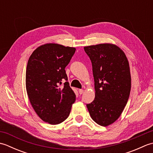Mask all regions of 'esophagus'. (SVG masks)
<instances>
[{"label": "esophagus", "mask_w": 153, "mask_h": 153, "mask_svg": "<svg viewBox=\"0 0 153 153\" xmlns=\"http://www.w3.org/2000/svg\"><path fill=\"white\" fill-rule=\"evenodd\" d=\"M78 91H79V93L80 94V95H82V94H83V93L84 92V90L80 89L78 90Z\"/></svg>", "instance_id": "34e87169"}]
</instances>
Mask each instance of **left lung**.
Segmentation results:
<instances>
[{"label":"left lung","instance_id":"left-lung-1","mask_svg":"<svg viewBox=\"0 0 153 153\" xmlns=\"http://www.w3.org/2000/svg\"><path fill=\"white\" fill-rule=\"evenodd\" d=\"M92 63L95 97L87 107L97 124L107 126L118 119L131 91L129 65L125 53L110 43L85 47Z\"/></svg>","mask_w":153,"mask_h":153}]
</instances>
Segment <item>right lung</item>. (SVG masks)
I'll return each instance as SVG.
<instances>
[{"mask_svg":"<svg viewBox=\"0 0 153 153\" xmlns=\"http://www.w3.org/2000/svg\"><path fill=\"white\" fill-rule=\"evenodd\" d=\"M75 52L74 47L48 43L37 48L27 62L25 85L29 99L39 117L52 125L69 116L76 100L65 70Z\"/></svg>","mask_w":153,"mask_h":153,"instance_id":"1","label":"right lung"}]
</instances>
